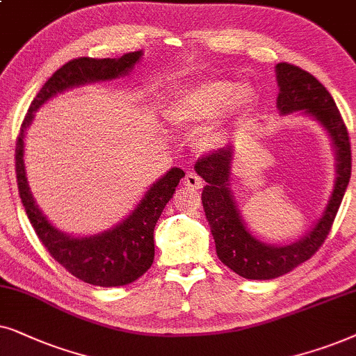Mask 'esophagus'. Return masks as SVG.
I'll return each instance as SVG.
<instances>
[{
  "instance_id": "34e87169",
  "label": "esophagus",
  "mask_w": 356,
  "mask_h": 356,
  "mask_svg": "<svg viewBox=\"0 0 356 356\" xmlns=\"http://www.w3.org/2000/svg\"><path fill=\"white\" fill-rule=\"evenodd\" d=\"M184 186L187 188H200L203 186V182L195 172H188L186 175V179H184Z\"/></svg>"
}]
</instances>
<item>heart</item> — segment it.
<instances>
[{
  "label": "heart",
  "instance_id": "obj_1",
  "mask_svg": "<svg viewBox=\"0 0 356 356\" xmlns=\"http://www.w3.org/2000/svg\"><path fill=\"white\" fill-rule=\"evenodd\" d=\"M254 89L227 79H207L187 88L165 104L163 117L174 129H193L210 120L198 131L195 145L200 151H213L220 146L231 118L252 102Z\"/></svg>",
  "mask_w": 356,
  "mask_h": 356
}]
</instances>
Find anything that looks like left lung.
<instances>
[{"label": "left lung", "instance_id": "8db88e82", "mask_svg": "<svg viewBox=\"0 0 356 356\" xmlns=\"http://www.w3.org/2000/svg\"><path fill=\"white\" fill-rule=\"evenodd\" d=\"M275 71L280 88L277 97L278 111L282 115L302 111L305 115L312 117L324 127L334 145L337 177L325 210L311 231L296 243L272 245L249 233L234 202L229 188L233 146L227 145L197 161V174L207 182L202 192V203L215 239L218 257L227 268L249 280L282 277L317 252L332 227L352 175L348 131L329 91L314 76L295 65L278 63Z\"/></svg>", "mask_w": 356, "mask_h": 356}]
</instances>
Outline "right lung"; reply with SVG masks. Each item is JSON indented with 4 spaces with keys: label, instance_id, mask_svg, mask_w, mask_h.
Returning a JSON list of instances; mask_svg holds the SVG:
<instances>
[{
    "label": "right lung",
    "instance_id": "add662e5",
    "mask_svg": "<svg viewBox=\"0 0 356 356\" xmlns=\"http://www.w3.org/2000/svg\"><path fill=\"white\" fill-rule=\"evenodd\" d=\"M143 51H131L120 58H74L50 76L32 101L16 143V174L19 197L35 234L51 257L79 280L96 286H123L138 280L154 260V226L165 203L172 198L184 170L172 168L145 193L135 210L112 229L101 234L73 238L56 229L39 210L32 197L24 164V136L34 120V113L50 97L70 88L88 83L108 81L129 74Z\"/></svg>",
    "mask_w": 356,
    "mask_h": 356
}]
</instances>
